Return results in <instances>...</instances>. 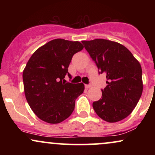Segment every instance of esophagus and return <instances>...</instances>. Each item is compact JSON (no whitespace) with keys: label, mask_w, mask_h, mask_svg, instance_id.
Wrapping results in <instances>:
<instances>
[{"label":"esophagus","mask_w":155,"mask_h":155,"mask_svg":"<svg viewBox=\"0 0 155 155\" xmlns=\"http://www.w3.org/2000/svg\"><path fill=\"white\" fill-rule=\"evenodd\" d=\"M91 86H92L91 84H85L84 87H85V88H86V89H88V88H90Z\"/></svg>","instance_id":"esophagus-1"}]
</instances>
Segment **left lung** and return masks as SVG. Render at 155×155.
Wrapping results in <instances>:
<instances>
[{
	"label": "left lung",
	"instance_id": "8db88e82",
	"mask_svg": "<svg viewBox=\"0 0 155 155\" xmlns=\"http://www.w3.org/2000/svg\"><path fill=\"white\" fill-rule=\"evenodd\" d=\"M95 62L99 74H106L107 86L92 107L102 120L117 122L129 116L142 92V69L139 62L125 47L117 42L98 38L82 41Z\"/></svg>",
	"mask_w": 155,
	"mask_h": 155
}]
</instances>
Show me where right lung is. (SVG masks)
I'll return each mask as SVG.
<instances>
[{
  "label": "right lung",
  "mask_w": 155,
  "mask_h": 155,
  "mask_svg": "<svg viewBox=\"0 0 155 155\" xmlns=\"http://www.w3.org/2000/svg\"><path fill=\"white\" fill-rule=\"evenodd\" d=\"M79 41L51 40L32 54L22 79L26 100L35 114L44 122L58 124L71 116L75 101L83 93V83H65L74 54L82 50Z\"/></svg>",
  "instance_id": "1"
}]
</instances>
